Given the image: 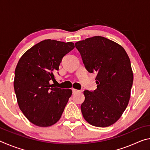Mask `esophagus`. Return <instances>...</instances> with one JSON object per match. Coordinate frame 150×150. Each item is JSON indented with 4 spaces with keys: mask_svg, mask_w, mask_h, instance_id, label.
<instances>
[{
    "mask_svg": "<svg viewBox=\"0 0 150 150\" xmlns=\"http://www.w3.org/2000/svg\"><path fill=\"white\" fill-rule=\"evenodd\" d=\"M72 91H73V93H77L80 92V91L77 90V89H75V88H73V89H72Z\"/></svg>",
    "mask_w": 150,
    "mask_h": 150,
    "instance_id": "esophagus-1",
    "label": "esophagus"
}]
</instances>
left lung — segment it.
I'll use <instances>...</instances> for the list:
<instances>
[{"label": "left lung", "mask_w": 150, "mask_h": 150, "mask_svg": "<svg viewBox=\"0 0 150 150\" xmlns=\"http://www.w3.org/2000/svg\"><path fill=\"white\" fill-rule=\"evenodd\" d=\"M75 45L86 69L96 74L98 85L96 90L83 93V117L93 126H110L120 118L130 100L134 77L128 55L121 45L98 35Z\"/></svg>", "instance_id": "8db88e82"}]
</instances>
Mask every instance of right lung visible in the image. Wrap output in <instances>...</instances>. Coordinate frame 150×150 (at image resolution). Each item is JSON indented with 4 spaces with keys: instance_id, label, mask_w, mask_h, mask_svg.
Listing matches in <instances>:
<instances>
[{
    "instance_id": "obj_1",
    "label": "right lung",
    "mask_w": 150,
    "mask_h": 150,
    "mask_svg": "<svg viewBox=\"0 0 150 150\" xmlns=\"http://www.w3.org/2000/svg\"><path fill=\"white\" fill-rule=\"evenodd\" d=\"M72 42L45 40L26 52L18 63L14 88L20 110L35 125L47 127L59 120L71 89L51 85L63 57L74 49Z\"/></svg>"
}]
</instances>
